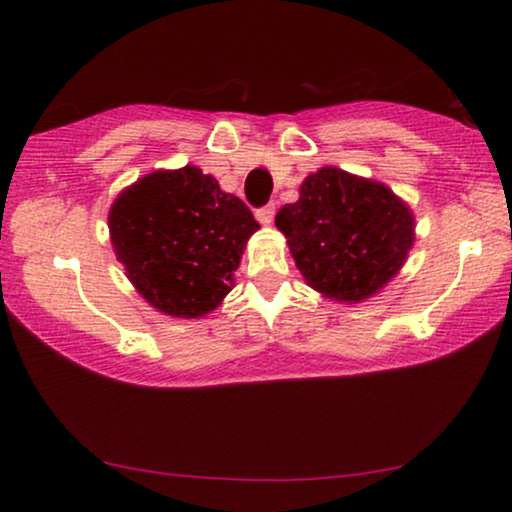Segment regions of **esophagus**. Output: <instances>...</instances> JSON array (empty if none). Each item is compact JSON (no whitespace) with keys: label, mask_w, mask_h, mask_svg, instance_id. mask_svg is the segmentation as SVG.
I'll return each mask as SVG.
<instances>
[{"label":"esophagus","mask_w":512,"mask_h":512,"mask_svg":"<svg viewBox=\"0 0 512 512\" xmlns=\"http://www.w3.org/2000/svg\"><path fill=\"white\" fill-rule=\"evenodd\" d=\"M256 219L263 223V226H270L272 223V219H275V202H270V205H265V207H261L256 212Z\"/></svg>","instance_id":"1"}]
</instances>
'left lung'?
I'll return each instance as SVG.
<instances>
[{"mask_svg": "<svg viewBox=\"0 0 512 512\" xmlns=\"http://www.w3.org/2000/svg\"><path fill=\"white\" fill-rule=\"evenodd\" d=\"M305 282L321 296L361 303L398 275L415 242L410 207L380 181L321 167L277 212Z\"/></svg>", "mask_w": 512, "mask_h": 512, "instance_id": "left-lung-1", "label": "left lung"}]
</instances>
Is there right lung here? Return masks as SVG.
I'll use <instances>...</instances> for the list:
<instances>
[{
	"label": "right lung",
	"mask_w": 512,
	"mask_h": 512,
	"mask_svg": "<svg viewBox=\"0 0 512 512\" xmlns=\"http://www.w3.org/2000/svg\"><path fill=\"white\" fill-rule=\"evenodd\" d=\"M258 228L249 207L195 165L146 174L109 209L111 244L125 275L146 303L181 319L221 305Z\"/></svg>",
	"instance_id": "right-lung-1"
}]
</instances>
